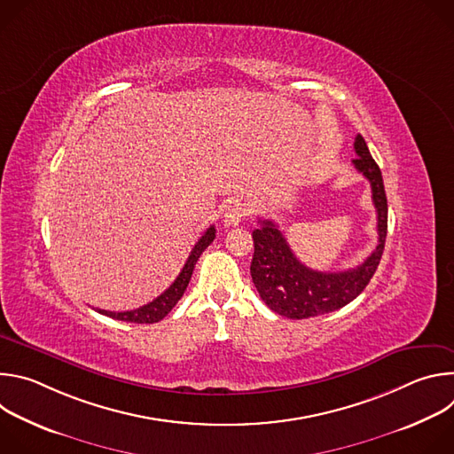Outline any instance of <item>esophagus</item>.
Listing matches in <instances>:
<instances>
[{
  "instance_id": "1",
  "label": "esophagus",
  "mask_w": 454,
  "mask_h": 454,
  "mask_svg": "<svg viewBox=\"0 0 454 454\" xmlns=\"http://www.w3.org/2000/svg\"><path fill=\"white\" fill-rule=\"evenodd\" d=\"M247 215V208H246V205L244 203H240V201H235V203H231L228 208H226V214H224V226H239L242 221H244V217Z\"/></svg>"
}]
</instances>
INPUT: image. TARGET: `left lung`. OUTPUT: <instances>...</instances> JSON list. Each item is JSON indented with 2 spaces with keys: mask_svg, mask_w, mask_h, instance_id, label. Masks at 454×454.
Masks as SVG:
<instances>
[{
  "mask_svg": "<svg viewBox=\"0 0 454 454\" xmlns=\"http://www.w3.org/2000/svg\"><path fill=\"white\" fill-rule=\"evenodd\" d=\"M354 149L357 158L352 163L372 186L379 244L357 268L338 273L316 271L298 261L273 221H258L261 228L253 231L254 253L249 271L258 294L280 316L305 319L345 307L363 293L380 262L387 230V203L382 176L361 135L356 137Z\"/></svg>",
  "mask_w": 454,
  "mask_h": 454,
  "instance_id": "obj_1",
  "label": "left lung"
}]
</instances>
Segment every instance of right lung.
Segmentation results:
<instances>
[{
  "label": "right lung",
  "instance_id": "add662e5",
  "mask_svg": "<svg viewBox=\"0 0 454 454\" xmlns=\"http://www.w3.org/2000/svg\"><path fill=\"white\" fill-rule=\"evenodd\" d=\"M214 239H215V228L210 226L203 233V237L196 242V246H193V249L190 251L186 264L183 266L181 273L172 282V286L165 293H161L158 298L149 301L147 305L135 309V310H125V312H113V310H104V309H97V310L113 319L129 321V323H156V321L163 319L172 310V307L181 300V296L186 291V286L192 278V271H193V268H196V262L200 261L201 253L214 242Z\"/></svg>",
  "mask_w": 454,
  "mask_h": 454
}]
</instances>
